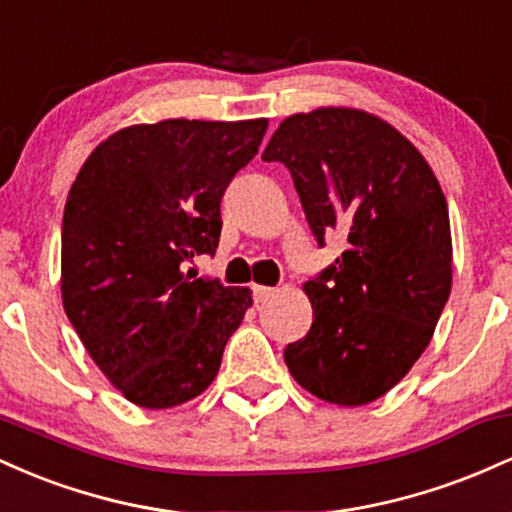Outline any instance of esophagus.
<instances>
[{
    "mask_svg": "<svg viewBox=\"0 0 512 512\" xmlns=\"http://www.w3.org/2000/svg\"><path fill=\"white\" fill-rule=\"evenodd\" d=\"M252 291H255V301L262 303L267 301L269 296H274L276 289H272V286H252Z\"/></svg>",
    "mask_w": 512,
    "mask_h": 512,
    "instance_id": "34e87169",
    "label": "esophagus"
}]
</instances>
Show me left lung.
<instances>
[{
	"instance_id": "left-lung-1",
	"label": "left lung",
	"mask_w": 512,
	"mask_h": 512,
	"mask_svg": "<svg viewBox=\"0 0 512 512\" xmlns=\"http://www.w3.org/2000/svg\"><path fill=\"white\" fill-rule=\"evenodd\" d=\"M262 161L291 170L317 243L346 250L305 281L313 327L286 346L293 380L339 407L390 392L436 332L452 286L448 202L421 151L356 108L286 117Z\"/></svg>"
}]
</instances>
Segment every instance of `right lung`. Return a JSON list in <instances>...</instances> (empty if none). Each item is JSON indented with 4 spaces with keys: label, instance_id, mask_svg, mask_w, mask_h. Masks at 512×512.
Instances as JSON below:
<instances>
[{
    "label": "right lung",
    "instance_id": "1",
    "mask_svg": "<svg viewBox=\"0 0 512 512\" xmlns=\"http://www.w3.org/2000/svg\"><path fill=\"white\" fill-rule=\"evenodd\" d=\"M267 120H161L110 134L76 175L62 219V305L88 356L129 402L202 395L252 291L195 279L214 255L221 197Z\"/></svg>",
    "mask_w": 512,
    "mask_h": 512
}]
</instances>
